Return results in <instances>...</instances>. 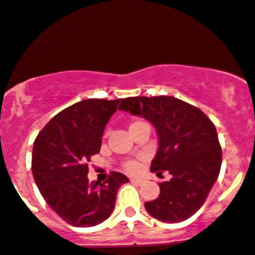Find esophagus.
Instances as JSON below:
<instances>
[{
	"label": "esophagus",
	"mask_w": 255,
	"mask_h": 255,
	"mask_svg": "<svg viewBox=\"0 0 255 255\" xmlns=\"http://www.w3.org/2000/svg\"><path fill=\"white\" fill-rule=\"evenodd\" d=\"M130 181H132L133 184H136V185H141V184L144 183L142 179H138V178H130Z\"/></svg>",
	"instance_id": "34e87169"
}]
</instances>
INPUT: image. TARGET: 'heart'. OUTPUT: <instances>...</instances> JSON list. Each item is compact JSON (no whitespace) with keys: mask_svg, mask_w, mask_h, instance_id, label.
<instances>
[{"mask_svg":"<svg viewBox=\"0 0 255 255\" xmlns=\"http://www.w3.org/2000/svg\"><path fill=\"white\" fill-rule=\"evenodd\" d=\"M142 127H149V125H147L144 120H140V119H133L132 121L129 122V126H128L130 133H133L134 130L139 129V128H142ZM138 166L139 163L138 161H135V159H126V161L123 162V168L129 173L135 172V170L138 169Z\"/></svg>","mask_w":255,"mask_h":255,"instance_id":"heart-1","label":"heart"}]
</instances>
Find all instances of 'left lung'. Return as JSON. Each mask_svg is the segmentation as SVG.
<instances>
[{
    "mask_svg": "<svg viewBox=\"0 0 255 255\" xmlns=\"http://www.w3.org/2000/svg\"><path fill=\"white\" fill-rule=\"evenodd\" d=\"M120 110L141 116L155 126L158 150L151 172L172 175L159 183L156 200L145 208L156 219L179 223L205 203L222 167V146L213 122L196 106L174 97L126 98Z\"/></svg>",
    "mask_w": 255,
    "mask_h": 255,
    "instance_id": "8db88e82",
    "label": "left lung"
}]
</instances>
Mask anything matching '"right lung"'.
I'll return each instance as SVG.
<instances>
[{
	"label": "right lung",
	"instance_id": "obj_1",
	"mask_svg": "<svg viewBox=\"0 0 255 255\" xmlns=\"http://www.w3.org/2000/svg\"><path fill=\"white\" fill-rule=\"evenodd\" d=\"M122 99H87L55 115L36 136L32 175L44 201L76 228L94 226L113 213L116 195L128 178L111 172L89 181L88 162L100 151L104 128Z\"/></svg>",
	"mask_w": 255,
	"mask_h": 255
}]
</instances>
